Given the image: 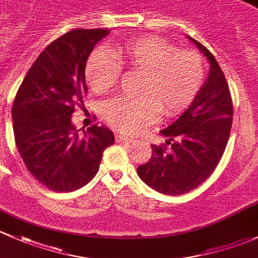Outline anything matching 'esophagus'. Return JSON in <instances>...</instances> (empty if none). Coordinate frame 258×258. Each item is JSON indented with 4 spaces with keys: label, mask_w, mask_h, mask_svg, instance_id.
Segmentation results:
<instances>
[{
    "label": "esophagus",
    "mask_w": 258,
    "mask_h": 258,
    "mask_svg": "<svg viewBox=\"0 0 258 258\" xmlns=\"http://www.w3.org/2000/svg\"><path fill=\"white\" fill-rule=\"evenodd\" d=\"M115 142L119 144H130V143L134 142V138L132 137H123V135H115Z\"/></svg>",
    "instance_id": "esophagus-1"
}]
</instances>
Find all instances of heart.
<instances>
[{
    "label": "heart",
    "mask_w": 258,
    "mask_h": 258,
    "mask_svg": "<svg viewBox=\"0 0 258 258\" xmlns=\"http://www.w3.org/2000/svg\"><path fill=\"white\" fill-rule=\"evenodd\" d=\"M143 73L138 93L142 97L108 100L102 115L118 132H140L160 116L186 110L205 81V62L195 50H182L155 36L124 42L114 55L97 48L86 64V81L98 94L110 92L118 83L121 68Z\"/></svg>",
    "instance_id": "heart-1"
}]
</instances>
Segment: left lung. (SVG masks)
Returning <instances> with one entry per match:
<instances>
[{"instance_id":"1","label":"left lung","mask_w":258,"mask_h":258,"mask_svg":"<svg viewBox=\"0 0 258 258\" xmlns=\"http://www.w3.org/2000/svg\"><path fill=\"white\" fill-rule=\"evenodd\" d=\"M210 62V72L192 104L161 130L165 145H151V158L137 169L149 187L182 195L203 184L216 169L232 125V99L224 72L211 52L187 36ZM170 145V148L166 147Z\"/></svg>"}]
</instances>
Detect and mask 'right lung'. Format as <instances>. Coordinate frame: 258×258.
<instances>
[{
	"label": "right lung",
	"instance_id": "1",
	"mask_svg": "<svg viewBox=\"0 0 258 258\" xmlns=\"http://www.w3.org/2000/svg\"><path fill=\"white\" fill-rule=\"evenodd\" d=\"M109 33L77 28L53 41L34 60L15 98L16 147L28 171L49 190L68 192L88 184L103 151L114 144L113 132L105 126L79 133L72 123L74 108L84 107L88 90L87 60Z\"/></svg>",
	"mask_w": 258,
	"mask_h": 258
}]
</instances>
